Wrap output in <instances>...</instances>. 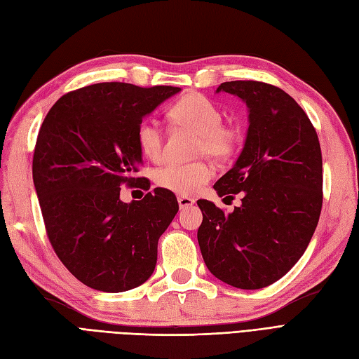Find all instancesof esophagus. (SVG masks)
<instances>
[{
    "label": "esophagus",
    "mask_w": 359,
    "mask_h": 359,
    "mask_svg": "<svg viewBox=\"0 0 359 359\" xmlns=\"http://www.w3.org/2000/svg\"><path fill=\"white\" fill-rule=\"evenodd\" d=\"M194 203V199L193 198H189V196H180L178 198V205L181 210H186V208H190V206Z\"/></svg>",
    "instance_id": "obj_1"
}]
</instances>
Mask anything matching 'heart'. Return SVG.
<instances>
[{"instance_id":"b5f03b06","label":"heart","mask_w":359,"mask_h":359,"mask_svg":"<svg viewBox=\"0 0 359 359\" xmlns=\"http://www.w3.org/2000/svg\"><path fill=\"white\" fill-rule=\"evenodd\" d=\"M170 123L177 128L189 130L196 135L194 156H206L217 161L227 160L240 144V130L223 124V112L208 97L199 93H190L173 103L169 109ZM137 145L144 156L158 161L165 153V135L154 118L147 116L136 130ZM211 168L202 161L170 163L156 170L154 181L158 187L180 196L196 193L205 182L211 180Z\"/></svg>"}]
</instances>
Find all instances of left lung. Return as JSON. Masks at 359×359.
Segmentation results:
<instances>
[{"instance_id":"1","label":"left lung","mask_w":359,"mask_h":359,"mask_svg":"<svg viewBox=\"0 0 359 359\" xmlns=\"http://www.w3.org/2000/svg\"><path fill=\"white\" fill-rule=\"evenodd\" d=\"M219 91L245 102L250 126L241 156L214 189L220 198L245 193L231 214L198 201L203 215L198 241L217 278L262 289L298 262L316 229L323 199L320 144L307 114L278 86L231 81Z\"/></svg>"}]
</instances>
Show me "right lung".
<instances>
[{"mask_svg":"<svg viewBox=\"0 0 359 359\" xmlns=\"http://www.w3.org/2000/svg\"><path fill=\"white\" fill-rule=\"evenodd\" d=\"M180 91L103 82L64 94L43 121L32 157L43 222L53 252L85 286L124 292L145 281L161 233L178 212L175 194L154 189L142 201L119 199L142 166L136 130Z\"/></svg>","mask_w":359,"mask_h":359,"instance_id":"1","label":"right lung"}]
</instances>
